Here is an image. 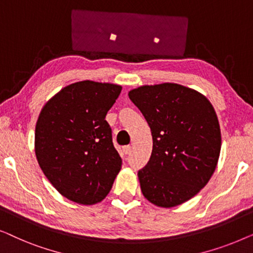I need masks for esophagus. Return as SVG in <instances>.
<instances>
[{
	"mask_svg": "<svg viewBox=\"0 0 253 253\" xmlns=\"http://www.w3.org/2000/svg\"><path fill=\"white\" fill-rule=\"evenodd\" d=\"M131 152V146H124L123 147V153L124 154H130Z\"/></svg>",
	"mask_w": 253,
	"mask_h": 253,
	"instance_id": "34e87169",
	"label": "esophagus"
}]
</instances>
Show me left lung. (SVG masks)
I'll return each mask as SVG.
<instances>
[{
  "label": "left lung",
  "instance_id": "obj_1",
  "mask_svg": "<svg viewBox=\"0 0 253 253\" xmlns=\"http://www.w3.org/2000/svg\"><path fill=\"white\" fill-rule=\"evenodd\" d=\"M129 98L151 127L153 150L138 171L145 198L174 207L196 196L212 177L219 160L221 131L206 96L164 83L131 89Z\"/></svg>",
  "mask_w": 253,
  "mask_h": 253
}]
</instances>
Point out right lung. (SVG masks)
Instances as JSON below:
<instances>
[{
  "mask_svg": "<svg viewBox=\"0 0 253 253\" xmlns=\"http://www.w3.org/2000/svg\"><path fill=\"white\" fill-rule=\"evenodd\" d=\"M122 91L109 83L83 81L65 86L41 109L36 155L55 189L71 202L93 205L108 195L122 159L106 119Z\"/></svg>",
  "mask_w": 253,
  "mask_h": 253,
  "instance_id": "1",
  "label": "right lung"
}]
</instances>
